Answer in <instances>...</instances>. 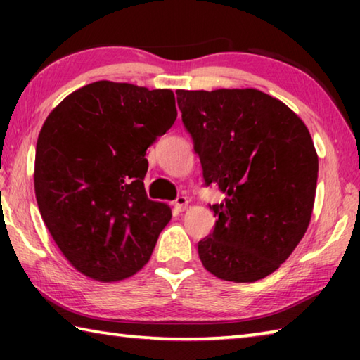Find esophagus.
Returning a JSON list of instances; mask_svg holds the SVG:
<instances>
[{
    "label": "esophagus",
    "mask_w": 360,
    "mask_h": 360,
    "mask_svg": "<svg viewBox=\"0 0 360 360\" xmlns=\"http://www.w3.org/2000/svg\"><path fill=\"white\" fill-rule=\"evenodd\" d=\"M174 202H176V203H178V205H181V202H182V200H181V197H178V198H176V200H174Z\"/></svg>",
    "instance_id": "1"
}]
</instances>
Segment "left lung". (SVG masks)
<instances>
[{"mask_svg":"<svg viewBox=\"0 0 360 360\" xmlns=\"http://www.w3.org/2000/svg\"><path fill=\"white\" fill-rule=\"evenodd\" d=\"M158 95L127 82L76 90L47 115L36 144L34 193L65 259L100 283L127 279L148 264L172 221L144 188L146 149L176 115Z\"/></svg>","mask_w":360,"mask_h":360,"instance_id":"obj_1","label":"left lung"}]
</instances>
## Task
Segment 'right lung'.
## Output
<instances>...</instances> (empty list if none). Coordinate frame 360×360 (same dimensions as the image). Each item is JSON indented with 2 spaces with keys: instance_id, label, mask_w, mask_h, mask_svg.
<instances>
[{
  "instance_id": "obj_1",
  "label": "right lung",
  "mask_w": 360,
  "mask_h": 360,
  "mask_svg": "<svg viewBox=\"0 0 360 360\" xmlns=\"http://www.w3.org/2000/svg\"><path fill=\"white\" fill-rule=\"evenodd\" d=\"M179 106L206 184L225 193L203 266L224 281L255 283L278 270L311 221L318 154L302 119L255 89L191 92Z\"/></svg>"
}]
</instances>
